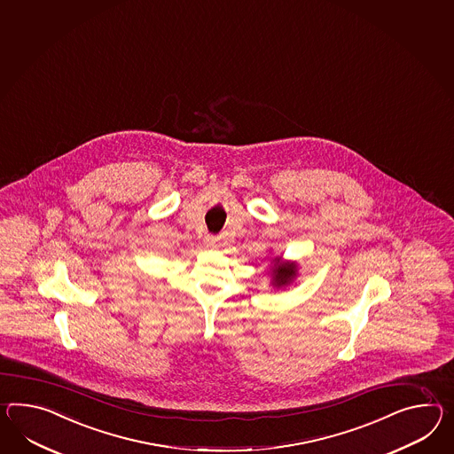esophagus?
Returning <instances> with one entry per match:
<instances>
[{
  "label": "esophagus",
  "instance_id": "1",
  "mask_svg": "<svg viewBox=\"0 0 454 454\" xmlns=\"http://www.w3.org/2000/svg\"><path fill=\"white\" fill-rule=\"evenodd\" d=\"M205 244L210 246V247H216V246H218V238H216V236H211V234H207V236H205Z\"/></svg>",
  "mask_w": 454,
  "mask_h": 454
}]
</instances>
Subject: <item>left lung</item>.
<instances>
[{"label": "left lung", "mask_w": 454, "mask_h": 454, "mask_svg": "<svg viewBox=\"0 0 454 454\" xmlns=\"http://www.w3.org/2000/svg\"><path fill=\"white\" fill-rule=\"evenodd\" d=\"M297 270L299 267L295 262L280 264V257H276L272 267V286L277 288L286 287L297 277Z\"/></svg>", "instance_id": "8db88e82"}]
</instances>
